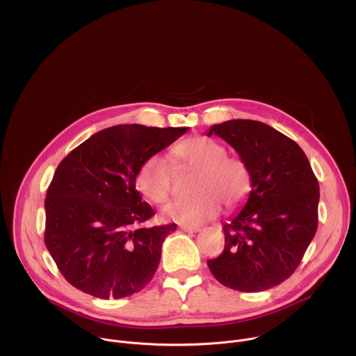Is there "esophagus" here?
I'll return each instance as SVG.
<instances>
[{"instance_id":"1","label":"esophagus","mask_w":356,"mask_h":356,"mask_svg":"<svg viewBox=\"0 0 356 356\" xmlns=\"http://www.w3.org/2000/svg\"><path fill=\"white\" fill-rule=\"evenodd\" d=\"M180 229L184 231V232H198V231H201V228L197 227V225H180Z\"/></svg>"}]
</instances>
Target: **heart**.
<instances>
[{
    "mask_svg": "<svg viewBox=\"0 0 356 356\" xmlns=\"http://www.w3.org/2000/svg\"><path fill=\"white\" fill-rule=\"evenodd\" d=\"M170 158L180 166L194 169L193 191L188 198H177L163 209V216L181 224H200L218 214L221 202L234 209L248 197L252 176L248 165L227 156V149L207 136H191L170 149ZM173 170L168 158L149 156L138 170L136 187L154 204H162L172 190Z\"/></svg>",
    "mask_w": 356,
    "mask_h": 356,
    "instance_id": "obj_1",
    "label": "heart"
}]
</instances>
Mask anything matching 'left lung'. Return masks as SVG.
Masks as SVG:
<instances>
[{"instance_id": "obj_1", "label": "left lung", "mask_w": 356, "mask_h": 356, "mask_svg": "<svg viewBox=\"0 0 356 356\" xmlns=\"http://www.w3.org/2000/svg\"><path fill=\"white\" fill-rule=\"evenodd\" d=\"M213 134L248 165L252 188L243 209L224 224L222 253L207 265L229 289H272L294 273L316 235L318 180L302 149L270 125L231 120L213 125Z\"/></svg>"}]
</instances>
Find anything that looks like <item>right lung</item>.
I'll list each match as a JSON object with an SVG mask.
<instances>
[{"instance_id": "right-lung-1", "label": "right lung", "mask_w": 356, "mask_h": 356, "mask_svg": "<svg viewBox=\"0 0 356 356\" xmlns=\"http://www.w3.org/2000/svg\"><path fill=\"white\" fill-rule=\"evenodd\" d=\"M187 129L115 125L60 162L44 200V243L72 286L98 298H122L154 277L176 224L139 227L155 211L142 201L136 175Z\"/></svg>"}]
</instances>
